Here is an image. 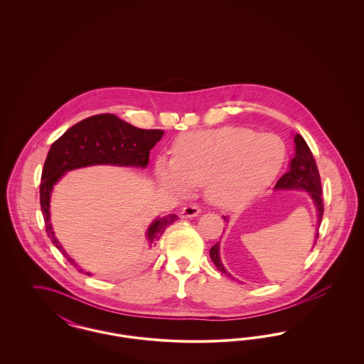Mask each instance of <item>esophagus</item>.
I'll return each mask as SVG.
<instances>
[{
  "label": "esophagus",
  "mask_w": 364,
  "mask_h": 364,
  "mask_svg": "<svg viewBox=\"0 0 364 364\" xmlns=\"http://www.w3.org/2000/svg\"><path fill=\"white\" fill-rule=\"evenodd\" d=\"M199 213H200V208H198L196 205H190V206H186L181 210V217L183 218H191V217L199 215Z\"/></svg>",
  "instance_id": "1"
}]
</instances>
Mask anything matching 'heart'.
I'll return each mask as SVG.
<instances>
[{
  "mask_svg": "<svg viewBox=\"0 0 364 364\" xmlns=\"http://www.w3.org/2000/svg\"><path fill=\"white\" fill-rule=\"evenodd\" d=\"M173 158L156 164L159 183L183 195L203 186L205 198L217 208L245 205L267 188L285 161L282 140L245 127L192 131L174 140Z\"/></svg>",
  "mask_w": 364,
  "mask_h": 364,
  "instance_id": "1",
  "label": "heart"
}]
</instances>
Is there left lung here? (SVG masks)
Returning a JSON list of instances; mask_svg holds the SVG:
<instances>
[{"mask_svg": "<svg viewBox=\"0 0 364 364\" xmlns=\"http://www.w3.org/2000/svg\"><path fill=\"white\" fill-rule=\"evenodd\" d=\"M294 156L291 161L289 171L284 176L279 177L276 184V190H303L307 191L309 195L314 200V205L318 211V225L322 221L323 215V198H322V184L321 177L315 164V159L312 156L310 147L307 146L306 140L301 138V135L296 134L294 136ZM223 218L228 223V217L223 215ZM318 232L315 235V244L318 240ZM210 258L217 266L220 272H223L228 277H232L224 267L223 262L220 259V242L214 244L210 250Z\"/></svg>", "mask_w": 364, "mask_h": 364, "instance_id": "left-lung-1", "label": "left lung"}]
</instances>
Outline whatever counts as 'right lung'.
Masks as SVG:
<instances>
[{
	"instance_id": "right-lung-1",
	"label": "right lung",
	"mask_w": 364,
	"mask_h": 364,
	"mask_svg": "<svg viewBox=\"0 0 364 364\" xmlns=\"http://www.w3.org/2000/svg\"><path fill=\"white\" fill-rule=\"evenodd\" d=\"M162 129H140L128 122H122L114 114H97L86 120H82L61 136L57 139L46 156L42 181L39 187L41 208L46 226V233L53 244L61 251L70 264L77 267L75 260L70 259L65 250L57 242L50 225V193L53 186L61 178V176L77 168L90 165H120L146 168L149 164L150 150L156 141L162 138ZM177 215L171 214L156 221L149 226L146 237L150 244L158 242L165 229L174 221ZM91 276V273H86Z\"/></svg>"
}]
</instances>
